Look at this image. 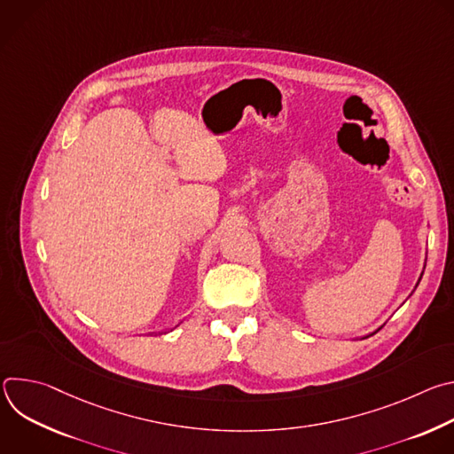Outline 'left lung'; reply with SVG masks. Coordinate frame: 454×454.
<instances>
[{
	"label": "left lung",
	"mask_w": 454,
	"mask_h": 454,
	"mask_svg": "<svg viewBox=\"0 0 454 454\" xmlns=\"http://www.w3.org/2000/svg\"><path fill=\"white\" fill-rule=\"evenodd\" d=\"M420 278H422V277H420ZM420 278H419V282H420ZM375 333H377V331H375ZM366 338H368V336H366Z\"/></svg>",
	"instance_id": "8db88e82"
}]
</instances>
